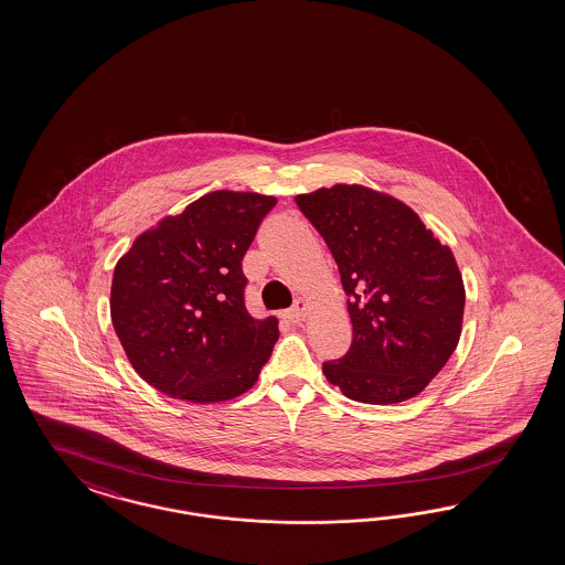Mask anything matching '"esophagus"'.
Masks as SVG:
<instances>
[{
    "label": "esophagus",
    "instance_id": "1",
    "mask_svg": "<svg viewBox=\"0 0 565 565\" xmlns=\"http://www.w3.org/2000/svg\"><path fill=\"white\" fill-rule=\"evenodd\" d=\"M308 312V302L307 300H302V298H298L296 302H294V307L286 312V319L291 321V323H300V321H305L307 319Z\"/></svg>",
    "mask_w": 565,
    "mask_h": 565
}]
</instances>
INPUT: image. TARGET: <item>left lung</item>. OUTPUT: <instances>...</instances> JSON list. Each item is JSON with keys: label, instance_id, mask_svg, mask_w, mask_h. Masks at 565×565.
Returning <instances> with one entry per match:
<instances>
[{"label": "left lung", "instance_id": "1", "mask_svg": "<svg viewBox=\"0 0 565 565\" xmlns=\"http://www.w3.org/2000/svg\"><path fill=\"white\" fill-rule=\"evenodd\" d=\"M342 275L352 345L323 364L327 381L362 404L420 394L462 333V274L449 246L411 206L360 184L298 194Z\"/></svg>", "mask_w": 565, "mask_h": 565}]
</instances>
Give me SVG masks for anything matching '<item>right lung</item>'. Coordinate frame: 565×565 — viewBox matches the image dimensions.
Instances as JSON below:
<instances>
[{
  "label": "right lung",
  "mask_w": 565,
  "mask_h": 565,
  "mask_svg": "<svg viewBox=\"0 0 565 565\" xmlns=\"http://www.w3.org/2000/svg\"><path fill=\"white\" fill-rule=\"evenodd\" d=\"M275 196L215 190L142 232L111 279V323L132 369L161 394L234 399L257 383L277 319L244 307L242 258Z\"/></svg>",
  "instance_id": "add662e5"
}]
</instances>
